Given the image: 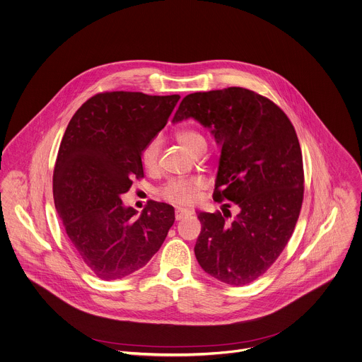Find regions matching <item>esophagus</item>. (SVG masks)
<instances>
[{"label": "esophagus", "instance_id": "34e87169", "mask_svg": "<svg viewBox=\"0 0 362 362\" xmlns=\"http://www.w3.org/2000/svg\"><path fill=\"white\" fill-rule=\"evenodd\" d=\"M189 215H191V211H188L185 208H177L175 209V220L177 221L184 220V218H187V216H189Z\"/></svg>", "mask_w": 362, "mask_h": 362}]
</instances>
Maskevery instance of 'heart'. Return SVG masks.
Returning <instances> with one entry per match:
<instances>
[{"label":"heart","mask_w":362,"mask_h":362,"mask_svg":"<svg viewBox=\"0 0 362 362\" xmlns=\"http://www.w3.org/2000/svg\"><path fill=\"white\" fill-rule=\"evenodd\" d=\"M177 139L192 154L205 151V138L194 129H181L177 132ZM161 151V139L158 136L151 138L141 151V164L147 171H154L158 167ZM202 188V181L199 178H177L168 181L161 188V195L164 199L178 204V205H192L197 201L198 191Z\"/></svg>","instance_id":"heart-1"}]
</instances>
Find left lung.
Wrapping results in <instances>:
<instances>
[{"mask_svg": "<svg viewBox=\"0 0 362 362\" xmlns=\"http://www.w3.org/2000/svg\"><path fill=\"white\" fill-rule=\"evenodd\" d=\"M188 118L221 146L214 199L240 208L230 223L221 212H197V261L224 284H250L279 257L300 216L304 168L297 132L279 107L241 87L187 95L173 122Z\"/></svg>", "mask_w": 362, "mask_h": 362, "instance_id": "8db88e82", "label": "left lung"}]
</instances>
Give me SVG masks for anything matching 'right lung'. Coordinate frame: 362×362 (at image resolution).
I'll use <instances>...</instances> for the list:
<instances>
[{"mask_svg": "<svg viewBox=\"0 0 362 362\" xmlns=\"http://www.w3.org/2000/svg\"><path fill=\"white\" fill-rule=\"evenodd\" d=\"M180 95L101 93L71 118L57 156L54 202L69 245L104 281L125 278L154 257L175 220L174 206L153 201L138 218L125 206L141 151L165 127Z\"/></svg>", "mask_w": 362, "mask_h": 362, "instance_id": "1", "label": "right lung"}]
</instances>
